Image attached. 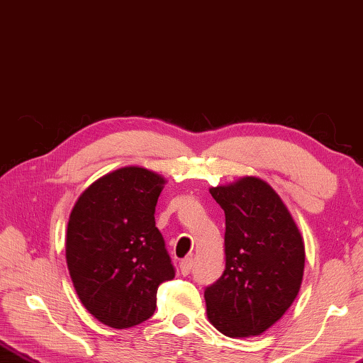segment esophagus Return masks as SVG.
<instances>
[{
  "instance_id": "esophagus-1",
  "label": "esophagus",
  "mask_w": 363,
  "mask_h": 363,
  "mask_svg": "<svg viewBox=\"0 0 363 363\" xmlns=\"http://www.w3.org/2000/svg\"><path fill=\"white\" fill-rule=\"evenodd\" d=\"M191 269H192V258L191 257L184 258V260L180 262V271H182L183 276L191 274Z\"/></svg>"
}]
</instances>
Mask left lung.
Segmentation results:
<instances>
[{"mask_svg": "<svg viewBox=\"0 0 363 363\" xmlns=\"http://www.w3.org/2000/svg\"><path fill=\"white\" fill-rule=\"evenodd\" d=\"M225 213V269L205 290L206 316L232 338L262 335L284 316L304 276V240L268 182L241 177L210 188Z\"/></svg>", "mask_w": 363, "mask_h": 363, "instance_id": "8db88e82", "label": "left lung"}]
</instances>
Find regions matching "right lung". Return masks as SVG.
<instances>
[{"mask_svg": "<svg viewBox=\"0 0 363 363\" xmlns=\"http://www.w3.org/2000/svg\"><path fill=\"white\" fill-rule=\"evenodd\" d=\"M162 175L125 166L95 180L72 208L65 260L81 304L113 329L138 326L157 308L158 286L175 276L155 227Z\"/></svg>", "mask_w": 363, "mask_h": 363, "instance_id": "obj_1", "label": "right lung"}]
</instances>
